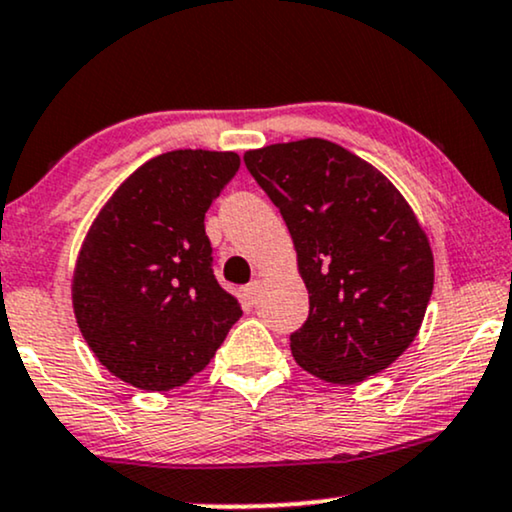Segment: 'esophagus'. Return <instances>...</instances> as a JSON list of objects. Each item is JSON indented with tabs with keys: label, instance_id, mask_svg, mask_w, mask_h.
Masks as SVG:
<instances>
[{
	"label": "esophagus",
	"instance_id": "esophagus-1",
	"mask_svg": "<svg viewBox=\"0 0 512 512\" xmlns=\"http://www.w3.org/2000/svg\"><path fill=\"white\" fill-rule=\"evenodd\" d=\"M257 293H260V281H252L248 286L243 288V297L248 302H255L257 300Z\"/></svg>",
	"mask_w": 512,
	"mask_h": 512
}]
</instances>
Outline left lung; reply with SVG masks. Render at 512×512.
<instances>
[{"mask_svg": "<svg viewBox=\"0 0 512 512\" xmlns=\"http://www.w3.org/2000/svg\"><path fill=\"white\" fill-rule=\"evenodd\" d=\"M243 160L281 212L309 290L307 321L290 335L295 361L335 385L380 373L418 335L435 283L409 203L326 139L271 144Z\"/></svg>", "mask_w": 512, "mask_h": 512, "instance_id": "left-lung-1", "label": "left lung"}]
</instances>
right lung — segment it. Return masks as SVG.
Masks as SVG:
<instances>
[{"instance_id": "add662e5", "label": "right lung", "mask_w": 512, "mask_h": 512, "mask_svg": "<svg viewBox=\"0 0 512 512\" xmlns=\"http://www.w3.org/2000/svg\"><path fill=\"white\" fill-rule=\"evenodd\" d=\"M238 167L236 153L203 148L151 158L84 238L73 276L77 326L96 359L139 390L184 385L241 319L205 236V212Z\"/></svg>"}]
</instances>
